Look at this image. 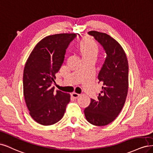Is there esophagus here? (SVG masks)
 Segmentation results:
<instances>
[{
  "instance_id": "esophagus-1",
  "label": "esophagus",
  "mask_w": 153,
  "mask_h": 153,
  "mask_svg": "<svg viewBox=\"0 0 153 153\" xmlns=\"http://www.w3.org/2000/svg\"><path fill=\"white\" fill-rule=\"evenodd\" d=\"M71 95H72V97L73 98H78L80 96L79 94H78V93H72Z\"/></svg>"
}]
</instances>
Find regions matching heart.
Listing matches in <instances>:
<instances>
[{
	"instance_id": "b5f03b06",
	"label": "heart",
	"mask_w": 153,
	"mask_h": 153,
	"mask_svg": "<svg viewBox=\"0 0 153 153\" xmlns=\"http://www.w3.org/2000/svg\"><path fill=\"white\" fill-rule=\"evenodd\" d=\"M79 50L82 58L93 57L96 58L98 53V47L97 43L90 39L82 41Z\"/></svg>"
}]
</instances>
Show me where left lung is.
I'll use <instances>...</instances> for the list:
<instances>
[{
	"label": "left lung",
	"instance_id": "left-lung-1",
	"mask_svg": "<svg viewBox=\"0 0 153 153\" xmlns=\"http://www.w3.org/2000/svg\"><path fill=\"white\" fill-rule=\"evenodd\" d=\"M100 44L106 53L98 79L103 86L97 100L85 109L87 121L95 126H105L114 121L125 104L128 89V63L123 48L107 33H88Z\"/></svg>",
	"mask_w": 153,
	"mask_h": 153
}]
</instances>
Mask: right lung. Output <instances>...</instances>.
I'll use <instances>...</instances> for the list:
<instances>
[{"label": "right lung", "instance_id": "obj_1", "mask_svg": "<svg viewBox=\"0 0 153 153\" xmlns=\"http://www.w3.org/2000/svg\"><path fill=\"white\" fill-rule=\"evenodd\" d=\"M76 33H59L42 39L34 48L23 71V95L30 114L37 123L49 126L63 117L70 95L52 87L64 61L66 50Z\"/></svg>", "mask_w": 153, "mask_h": 153}]
</instances>
